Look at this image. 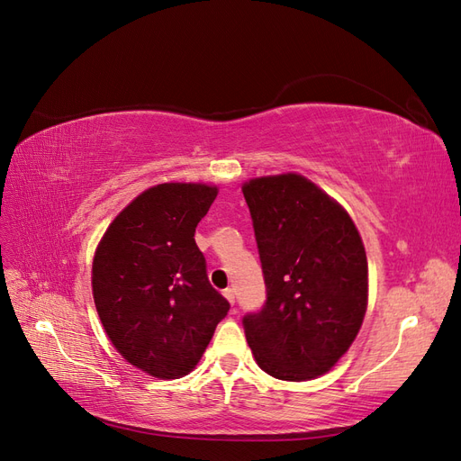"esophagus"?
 <instances>
[{"mask_svg":"<svg viewBox=\"0 0 461 461\" xmlns=\"http://www.w3.org/2000/svg\"><path fill=\"white\" fill-rule=\"evenodd\" d=\"M222 296H225V298L229 300V303H230V305H234V298H236V294H234V288L222 290Z\"/></svg>","mask_w":461,"mask_h":461,"instance_id":"34e87169","label":"esophagus"}]
</instances>
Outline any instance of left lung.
Returning a JSON list of instances; mask_svg holds the SVG:
<instances>
[{"label": "left lung", "mask_w": 461, "mask_h": 461, "mask_svg": "<svg viewBox=\"0 0 461 461\" xmlns=\"http://www.w3.org/2000/svg\"><path fill=\"white\" fill-rule=\"evenodd\" d=\"M267 302L244 317L256 364L275 379L312 381L350 350L364 323L369 273L346 209L298 173L242 185Z\"/></svg>", "instance_id": "obj_1"}]
</instances>
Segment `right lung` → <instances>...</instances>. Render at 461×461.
Returning <instances> with one entry per match:
<instances>
[{"label":"right lung","instance_id":"add662e5","mask_svg":"<svg viewBox=\"0 0 461 461\" xmlns=\"http://www.w3.org/2000/svg\"><path fill=\"white\" fill-rule=\"evenodd\" d=\"M219 188L163 183L111 221L92 261L104 330L131 366L161 381L198 366L229 302L209 285L194 232Z\"/></svg>","mask_w":461,"mask_h":461}]
</instances>
